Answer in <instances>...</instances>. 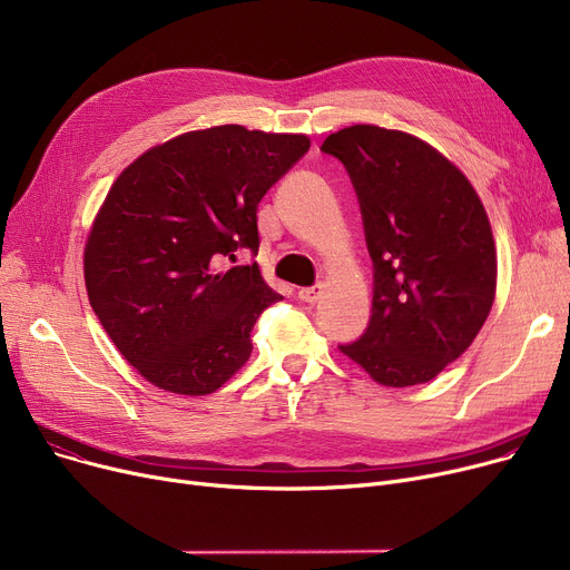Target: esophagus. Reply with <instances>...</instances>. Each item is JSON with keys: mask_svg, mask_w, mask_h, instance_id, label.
Returning a JSON list of instances; mask_svg holds the SVG:
<instances>
[{"mask_svg": "<svg viewBox=\"0 0 570 570\" xmlns=\"http://www.w3.org/2000/svg\"><path fill=\"white\" fill-rule=\"evenodd\" d=\"M321 295H323V286H321V284H316V286H307V288H301V291H297V297H301L303 303H309V305H314Z\"/></svg>", "mask_w": 570, "mask_h": 570, "instance_id": "34e87169", "label": "esophagus"}]
</instances>
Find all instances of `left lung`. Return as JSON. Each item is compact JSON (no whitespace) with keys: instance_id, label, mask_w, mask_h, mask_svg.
<instances>
[{"instance_id":"obj_1","label":"left lung","mask_w":570,"mask_h":570,"mask_svg":"<svg viewBox=\"0 0 570 570\" xmlns=\"http://www.w3.org/2000/svg\"><path fill=\"white\" fill-rule=\"evenodd\" d=\"M321 153L351 177L374 267L370 323L340 348L383 385L432 381L471 346L494 303L485 207L451 161L402 131L346 127Z\"/></svg>"}]
</instances>
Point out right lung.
Wrapping results in <instances>:
<instances>
[{
    "mask_svg": "<svg viewBox=\"0 0 570 570\" xmlns=\"http://www.w3.org/2000/svg\"><path fill=\"white\" fill-rule=\"evenodd\" d=\"M309 138L224 125L147 149L115 179L85 247L104 331L161 391L209 395L252 355L258 316L282 301L256 263V209Z\"/></svg>",
    "mask_w": 570,
    "mask_h": 570,
    "instance_id": "obj_1",
    "label": "right lung"
}]
</instances>
